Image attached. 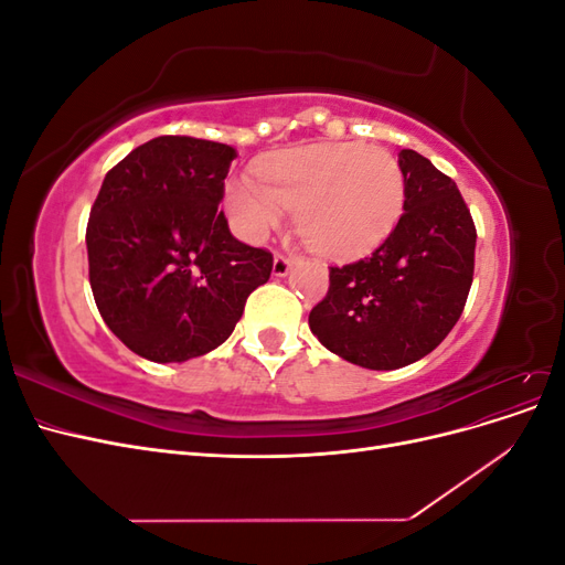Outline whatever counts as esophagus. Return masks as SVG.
I'll return each instance as SVG.
<instances>
[{"mask_svg": "<svg viewBox=\"0 0 565 565\" xmlns=\"http://www.w3.org/2000/svg\"><path fill=\"white\" fill-rule=\"evenodd\" d=\"M289 270H292V259H287V256H282V254L273 256V276L285 278Z\"/></svg>", "mask_w": 565, "mask_h": 565, "instance_id": "esophagus-1", "label": "esophagus"}]
</instances>
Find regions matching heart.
Wrapping results in <instances>:
<instances>
[{"mask_svg": "<svg viewBox=\"0 0 565 565\" xmlns=\"http://www.w3.org/2000/svg\"><path fill=\"white\" fill-rule=\"evenodd\" d=\"M256 177H231L226 210L247 243H259L295 210L301 241L330 259L377 247L396 226L405 181L398 160L372 143H309L256 164Z\"/></svg>", "mask_w": 565, "mask_h": 565, "instance_id": "1", "label": "heart"}]
</instances>
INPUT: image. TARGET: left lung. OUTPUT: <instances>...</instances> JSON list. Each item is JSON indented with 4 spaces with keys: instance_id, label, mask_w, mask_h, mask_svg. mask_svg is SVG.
<instances>
[{
    "instance_id": "left-lung-1",
    "label": "left lung",
    "mask_w": 565,
    "mask_h": 565,
    "mask_svg": "<svg viewBox=\"0 0 565 565\" xmlns=\"http://www.w3.org/2000/svg\"><path fill=\"white\" fill-rule=\"evenodd\" d=\"M403 216L361 259L330 268V289L309 316L320 344L367 370H396L450 334L471 289L476 228L457 185L401 150Z\"/></svg>"
}]
</instances>
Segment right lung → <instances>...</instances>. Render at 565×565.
I'll return each instance as SVG.
<instances>
[{"mask_svg": "<svg viewBox=\"0 0 565 565\" xmlns=\"http://www.w3.org/2000/svg\"><path fill=\"white\" fill-rule=\"evenodd\" d=\"M237 152L158 136L115 164L89 214V282L110 332L152 363L224 344L273 256L235 241L218 202Z\"/></svg>", "mask_w": 565, "mask_h": 565, "instance_id": "add662e5", "label": "right lung"}]
</instances>
